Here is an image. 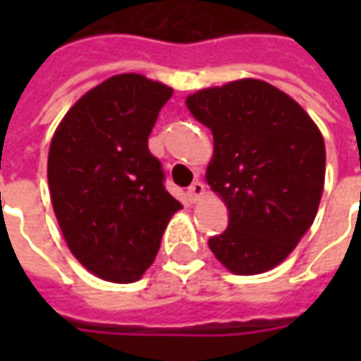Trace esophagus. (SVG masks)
Segmentation results:
<instances>
[{
  "label": "esophagus",
  "mask_w": 361,
  "mask_h": 361,
  "mask_svg": "<svg viewBox=\"0 0 361 361\" xmlns=\"http://www.w3.org/2000/svg\"><path fill=\"white\" fill-rule=\"evenodd\" d=\"M204 195V183L203 181H193L191 185H189L188 189V197H189V201H193V203H197L201 197Z\"/></svg>",
  "instance_id": "34e87169"
}]
</instances>
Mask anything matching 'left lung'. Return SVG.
<instances>
[{
	"instance_id": "8db88e82",
	"label": "left lung",
	"mask_w": 361,
	"mask_h": 361,
	"mask_svg": "<svg viewBox=\"0 0 361 361\" xmlns=\"http://www.w3.org/2000/svg\"><path fill=\"white\" fill-rule=\"evenodd\" d=\"M185 104L211 129L207 181L230 212L209 247L234 274L269 271L315 220L325 185L323 135L300 104L257 79L199 90Z\"/></svg>"
}]
</instances>
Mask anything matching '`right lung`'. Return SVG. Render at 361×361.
<instances>
[{
  "mask_svg": "<svg viewBox=\"0 0 361 361\" xmlns=\"http://www.w3.org/2000/svg\"><path fill=\"white\" fill-rule=\"evenodd\" d=\"M172 92L142 75L110 77L67 111L51 139L54 212L71 253L98 279H141L181 209L149 150L158 111Z\"/></svg>",
  "mask_w": 361,
  "mask_h": 361,
  "instance_id": "right-lung-1",
  "label": "right lung"
}]
</instances>
